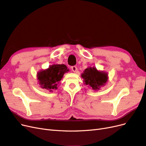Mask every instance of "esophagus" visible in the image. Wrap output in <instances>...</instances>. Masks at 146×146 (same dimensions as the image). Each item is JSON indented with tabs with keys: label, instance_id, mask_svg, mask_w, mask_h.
I'll use <instances>...</instances> for the list:
<instances>
[{
	"label": "esophagus",
	"instance_id": "34e87169",
	"mask_svg": "<svg viewBox=\"0 0 146 146\" xmlns=\"http://www.w3.org/2000/svg\"><path fill=\"white\" fill-rule=\"evenodd\" d=\"M72 71L73 72H77V70H78V69H77V67H76V66H72Z\"/></svg>",
	"mask_w": 146,
	"mask_h": 146
}]
</instances>
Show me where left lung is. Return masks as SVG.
I'll return each instance as SVG.
<instances>
[{
	"label": "left lung",
	"mask_w": 146,
	"mask_h": 146,
	"mask_svg": "<svg viewBox=\"0 0 146 146\" xmlns=\"http://www.w3.org/2000/svg\"><path fill=\"white\" fill-rule=\"evenodd\" d=\"M84 79V83L90 86L93 90H100L107 82L108 74L107 73L98 71L95 67H88L81 74Z\"/></svg>",
	"instance_id": "left-lung-1"
}]
</instances>
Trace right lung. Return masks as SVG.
I'll list each match as a JSON object with an SVG mask.
<instances>
[{
	"label": "right lung",
	"instance_id": "add662e5",
	"mask_svg": "<svg viewBox=\"0 0 146 146\" xmlns=\"http://www.w3.org/2000/svg\"><path fill=\"white\" fill-rule=\"evenodd\" d=\"M69 71L64 64H54L47 69L37 73V77L40 86L50 92L58 88V84L62 79L64 74Z\"/></svg>",
	"mask_w": 146,
	"mask_h": 146
}]
</instances>
